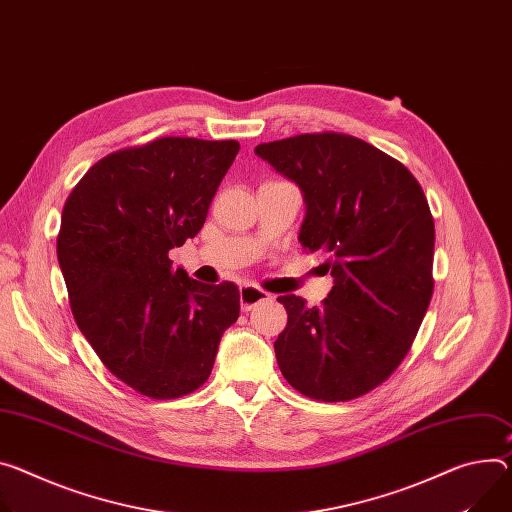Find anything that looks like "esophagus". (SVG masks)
Instances as JSON below:
<instances>
[{
  "mask_svg": "<svg viewBox=\"0 0 512 512\" xmlns=\"http://www.w3.org/2000/svg\"><path fill=\"white\" fill-rule=\"evenodd\" d=\"M239 292H241V308H243V312H249L253 306L271 300L269 292H265V290H261L257 286H251V284L241 286Z\"/></svg>",
  "mask_w": 512,
  "mask_h": 512,
  "instance_id": "esophagus-1",
  "label": "esophagus"
}]
</instances>
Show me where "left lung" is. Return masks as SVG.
<instances>
[{
    "instance_id": "8db88e82",
    "label": "left lung",
    "mask_w": 512,
    "mask_h": 512,
    "mask_svg": "<svg viewBox=\"0 0 512 512\" xmlns=\"http://www.w3.org/2000/svg\"><path fill=\"white\" fill-rule=\"evenodd\" d=\"M255 153L304 194L300 243L322 251L335 286L322 306L280 296L277 365L300 394L345 402L386 382L433 296L435 222L421 183L396 159L341 132L298 134Z\"/></svg>"
}]
</instances>
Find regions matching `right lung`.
Here are the masks:
<instances>
[{
	"label": "right lung",
	"instance_id": "right-lung-1",
	"mask_svg": "<svg viewBox=\"0 0 512 512\" xmlns=\"http://www.w3.org/2000/svg\"><path fill=\"white\" fill-rule=\"evenodd\" d=\"M239 149L163 136L100 159L65 202L57 257L71 312L102 363L138 394L198 390L239 318L235 284H200L169 259L204 226Z\"/></svg>",
	"mask_w": 512,
	"mask_h": 512
}]
</instances>
